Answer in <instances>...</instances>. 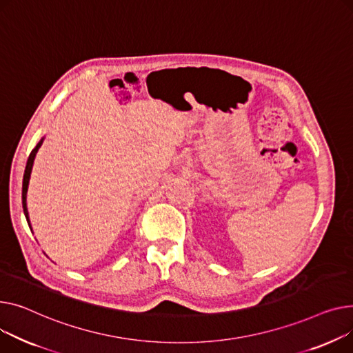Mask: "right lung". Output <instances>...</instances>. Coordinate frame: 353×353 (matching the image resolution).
<instances>
[{
    "instance_id": "1",
    "label": "right lung",
    "mask_w": 353,
    "mask_h": 353,
    "mask_svg": "<svg viewBox=\"0 0 353 353\" xmlns=\"http://www.w3.org/2000/svg\"><path fill=\"white\" fill-rule=\"evenodd\" d=\"M43 141L44 138L41 139L35 148L31 151L30 157H28V161H27V167H26V171H24V179H23V210H24V215L27 218V222L31 228V223H30V216H28V210H27V191H28V183H30V176H31V171H32V165H34V159H35V155L39 150L41 145H43Z\"/></svg>"
}]
</instances>
